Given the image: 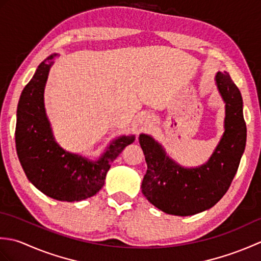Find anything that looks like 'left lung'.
<instances>
[{
  "label": "left lung",
  "instance_id": "8db88e82",
  "mask_svg": "<svg viewBox=\"0 0 261 261\" xmlns=\"http://www.w3.org/2000/svg\"><path fill=\"white\" fill-rule=\"evenodd\" d=\"M215 85L225 103L224 132L205 164L184 167L170 158L151 136H139L148 167L142 194L167 214L194 215L214 206L229 190L239 167L247 141L241 93L228 71L216 73Z\"/></svg>",
  "mask_w": 261,
  "mask_h": 261
}]
</instances>
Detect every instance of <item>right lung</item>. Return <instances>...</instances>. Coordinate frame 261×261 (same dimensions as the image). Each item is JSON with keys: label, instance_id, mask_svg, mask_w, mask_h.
<instances>
[{"label": "right lung", "instance_id": "obj_1", "mask_svg": "<svg viewBox=\"0 0 261 261\" xmlns=\"http://www.w3.org/2000/svg\"><path fill=\"white\" fill-rule=\"evenodd\" d=\"M58 54L38 66L18 104L15 146L27 178L45 195L57 201L79 202L92 197L104 185L111 164L135 141V136L116 138L96 160L69 152L55 140L45 109V86Z\"/></svg>", "mask_w": 261, "mask_h": 261}]
</instances>
